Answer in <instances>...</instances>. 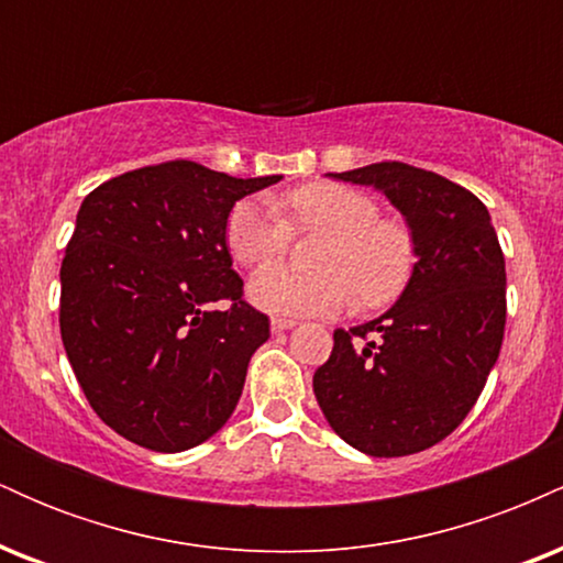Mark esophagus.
I'll use <instances>...</instances> for the list:
<instances>
[{"mask_svg":"<svg viewBox=\"0 0 563 563\" xmlns=\"http://www.w3.org/2000/svg\"><path fill=\"white\" fill-rule=\"evenodd\" d=\"M273 331L280 333V331H290V328H296V320H288V318H273Z\"/></svg>","mask_w":563,"mask_h":563,"instance_id":"34e87169","label":"esophagus"}]
</instances>
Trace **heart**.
<instances>
[{"instance_id": "1", "label": "heart", "mask_w": 563, "mask_h": 563, "mask_svg": "<svg viewBox=\"0 0 563 563\" xmlns=\"http://www.w3.org/2000/svg\"><path fill=\"white\" fill-rule=\"evenodd\" d=\"M286 217L269 200L245 198L228 217V245L243 267L285 253L297 231H328L320 274L267 265L251 277L249 299L275 314H333L352 303L384 307L402 294L416 264L412 235L397 219L380 217L378 200L339 183L301 185L283 196Z\"/></svg>"}]
</instances>
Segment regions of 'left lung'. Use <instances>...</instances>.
I'll use <instances>...</instances> for the list:
<instances>
[{"mask_svg": "<svg viewBox=\"0 0 563 563\" xmlns=\"http://www.w3.org/2000/svg\"><path fill=\"white\" fill-rule=\"evenodd\" d=\"M333 177L384 192L418 262L389 312L333 331L314 397L352 448L412 455L452 434L487 384L506 331V260L487 206L442 174L380 161Z\"/></svg>", "mask_w": 563, "mask_h": 563, "instance_id": "obj_1", "label": "left lung"}]
</instances>
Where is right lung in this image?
I'll return each instance as SVG.
<instances>
[{
    "mask_svg": "<svg viewBox=\"0 0 563 563\" xmlns=\"http://www.w3.org/2000/svg\"><path fill=\"white\" fill-rule=\"evenodd\" d=\"M280 179L166 161L84 198L60 267V335L84 397L115 434L183 452L228 423L251 354L269 339L232 269L228 217ZM214 300L231 307L209 310Z\"/></svg>",
    "mask_w": 563,
    "mask_h": 563,
    "instance_id": "add662e5",
    "label": "right lung"
}]
</instances>
